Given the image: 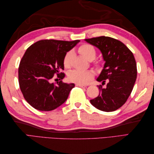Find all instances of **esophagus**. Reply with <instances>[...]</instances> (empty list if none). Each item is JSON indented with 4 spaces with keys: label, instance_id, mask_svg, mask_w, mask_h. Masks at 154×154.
<instances>
[{
    "label": "esophagus",
    "instance_id": "34e87169",
    "mask_svg": "<svg viewBox=\"0 0 154 154\" xmlns=\"http://www.w3.org/2000/svg\"><path fill=\"white\" fill-rule=\"evenodd\" d=\"M76 86L77 87H85L86 85H82V84H76Z\"/></svg>",
    "mask_w": 154,
    "mask_h": 154
}]
</instances>
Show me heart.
I'll list each match as a JSON object with an SVG mask.
<instances>
[{
  "mask_svg": "<svg viewBox=\"0 0 154 154\" xmlns=\"http://www.w3.org/2000/svg\"><path fill=\"white\" fill-rule=\"evenodd\" d=\"M79 51L85 58L89 61L93 60L96 57L97 52L95 48L93 45L89 44H85L81 45L79 48ZM71 55V51H68L65 54L63 58V65L65 67L67 68L69 67ZM92 77L93 73L91 71L73 70L69 74L68 78L71 82L84 85L89 82V81L92 78Z\"/></svg>",
  "mask_w": 154,
  "mask_h": 154,
  "instance_id": "obj_1",
  "label": "heart"
}]
</instances>
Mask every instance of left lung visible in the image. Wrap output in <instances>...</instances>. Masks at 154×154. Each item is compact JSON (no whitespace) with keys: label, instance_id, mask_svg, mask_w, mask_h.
Returning a JSON list of instances; mask_svg holds the SVG:
<instances>
[{"label":"left lung","instance_id":"left-lung-1","mask_svg":"<svg viewBox=\"0 0 154 154\" xmlns=\"http://www.w3.org/2000/svg\"><path fill=\"white\" fill-rule=\"evenodd\" d=\"M100 51L104 65L97 81L99 96L90 102L97 109L112 112L126 102L132 93L137 77V67L132 52L122 42L110 37L85 39ZM107 82V86L102 85Z\"/></svg>","mask_w":154,"mask_h":154}]
</instances>
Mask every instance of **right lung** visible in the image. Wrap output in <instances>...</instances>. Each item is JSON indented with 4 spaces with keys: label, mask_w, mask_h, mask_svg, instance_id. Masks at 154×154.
<instances>
[{
    "label": "right lung",
    "mask_w": 154,
    "mask_h": 154,
    "mask_svg": "<svg viewBox=\"0 0 154 154\" xmlns=\"http://www.w3.org/2000/svg\"><path fill=\"white\" fill-rule=\"evenodd\" d=\"M80 40L71 42L44 40L35 42L26 51L20 63L18 81L26 100L34 109L53 110L67 99L74 83H51L54 75L63 79V58Z\"/></svg>",
    "instance_id": "right-lung-1"
}]
</instances>
